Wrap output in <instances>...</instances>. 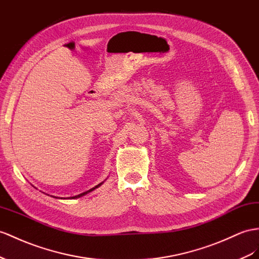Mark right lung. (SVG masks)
<instances>
[{
  "label": "right lung",
  "instance_id": "right-lung-1",
  "mask_svg": "<svg viewBox=\"0 0 259 259\" xmlns=\"http://www.w3.org/2000/svg\"><path fill=\"white\" fill-rule=\"evenodd\" d=\"M102 184H103V183H101V184H98V185H97V186H95L94 188H92V189H90V190H88V191H85V193H83V194H79V195H77V196H74V197H72V198H79V197H82V196L86 195V194H88V193H91V191H92V190H94L95 188L99 187V186H101V185H102Z\"/></svg>",
  "mask_w": 259,
  "mask_h": 259
}]
</instances>
